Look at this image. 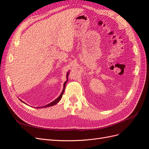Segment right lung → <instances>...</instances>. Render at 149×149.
Returning <instances> with one entry per match:
<instances>
[{
	"instance_id": "right-lung-1",
	"label": "right lung",
	"mask_w": 149,
	"mask_h": 149,
	"mask_svg": "<svg viewBox=\"0 0 149 149\" xmlns=\"http://www.w3.org/2000/svg\"><path fill=\"white\" fill-rule=\"evenodd\" d=\"M69 72L70 71H68L67 73V74H66V81L64 83V84H63V91H62V92H61V93L60 94V95L58 96L55 100H54L53 101H52V102H50V103H49V104H47V105H45V106H43V107H37V108H45V107H50V106H54V105H55L56 104H57L58 102H59L60 101V100H61V98L62 97V96H63V93H64V91H65V86H66V83L68 82V74H69ZM20 100V99H19ZM22 102H24V104H26L25 103V102H24L23 101H22L21 100H20ZM26 105H28V104H26Z\"/></svg>"
}]
</instances>
